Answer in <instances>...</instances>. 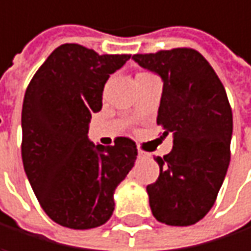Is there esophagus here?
Segmentation results:
<instances>
[{
    "mask_svg": "<svg viewBox=\"0 0 251 251\" xmlns=\"http://www.w3.org/2000/svg\"><path fill=\"white\" fill-rule=\"evenodd\" d=\"M151 155L148 153V152H145V151H142V149H139V159H148Z\"/></svg>",
    "mask_w": 251,
    "mask_h": 251,
    "instance_id": "obj_1",
    "label": "esophagus"
}]
</instances>
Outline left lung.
Segmentation results:
<instances>
[{"label": "left lung", "mask_w": 251, "mask_h": 251, "mask_svg": "<svg viewBox=\"0 0 251 251\" xmlns=\"http://www.w3.org/2000/svg\"><path fill=\"white\" fill-rule=\"evenodd\" d=\"M164 80L156 123L173 151L156 156L159 177L146 190L153 216L171 226L199 222L212 209L231 159L232 111L219 77L191 48L136 54Z\"/></svg>", "instance_id": "8db88e82"}]
</instances>
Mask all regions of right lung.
<instances>
[{"label":"right lung","mask_w":251,"mask_h":251,"mask_svg":"<svg viewBox=\"0 0 251 251\" xmlns=\"http://www.w3.org/2000/svg\"><path fill=\"white\" fill-rule=\"evenodd\" d=\"M128 54L99 55L64 44L32 77L22 109V158L45 213L73 229L103 225L114 212V191L134 167L136 143L117 137L112 146L92 145L89 121L102 108L109 74Z\"/></svg>","instance_id":"right-lung-1"}]
</instances>
